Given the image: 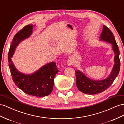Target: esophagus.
<instances>
[{"label": "esophagus", "instance_id": "esophagus-1", "mask_svg": "<svg viewBox=\"0 0 124 124\" xmlns=\"http://www.w3.org/2000/svg\"><path fill=\"white\" fill-rule=\"evenodd\" d=\"M68 64L69 65H73L74 64V61L72 58H70L68 60Z\"/></svg>", "mask_w": 124, "mask_h": 124}]
</instances>
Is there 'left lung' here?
<instances>
[{
	"label": "left lung",
	"instance_id": "left-lung-1",
	"mask_svg": "<svg viewBox=\"0 0 124 124\" xmlns=\"http://www.w3.org/2000/svg\"><path fill=\"white\" fill-rule=\"evenodd\" d=\"M101 41H104L112 44L114 51V65L110 75L106 78L101 80H93L87 78L79 70L75 71L76 85L78 90L85 94L93 95L103 92L109 87L118 75L120 70L119 50L113 33L105 26H103V31L100 37Z\"/></svg>",
	"mask_w": 124,
	"mask_h": 124
}]
</instances>
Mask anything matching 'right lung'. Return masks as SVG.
Segmentation results:
<instances>
[{"label": "right lung", "instance_id": "add662e5", "mask_svg": "<svg viewBox=\"0 0 124 124\" xmlns=\"http://www.w3.org/2000/svg\"><path fill=\"white\" fill-rule=\"evenodd\" d=\"M33 27V25L28 24L14 36L8 53L9 67L13 81L20 90L28 95L44 97L49 95L52 91L54 79L59 72L56 63L50 62L33 73L25 74L15 68L11 60L16 47L22 41L31 36Z\"/></svg>", "mask_w": 124, "mask_h": 124}]
</instances>
